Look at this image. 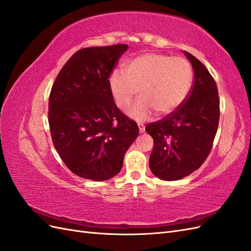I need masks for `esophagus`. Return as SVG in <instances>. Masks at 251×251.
<instances>
[{
  "label": "esophagus",
  "instance_id": "1",
  "mask_svg": "<svg viewBox=\"0 0 251 251\" xmlns=\"http://www.w3.org/2000/svg\"><path fill=\"white\" fill-rule=\"evenodd\" d=\"M138 127H139V132L140 133H143L144 131H146V127H144V126L141 125V124H138Z\"/></svg>",
  "mask_w": 251,
  "mask_h": 251
}]
</instances>
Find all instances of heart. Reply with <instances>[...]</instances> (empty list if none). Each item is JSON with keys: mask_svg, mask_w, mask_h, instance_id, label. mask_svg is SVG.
Listing matches in <instances>:
<instances>
[{"mask_svg": "<svg viewBox=\"0 0 251 251\" xmlns=\"http://www.w3.org/2000/svg\"><path fill=\"white\" fill-rule=\"evenodd\" d=\"M126 74L115 70L110 89L117 107L126 108L138 90L141 97L127 110V115L142 121L156 110L169 115L184 102L193 83V70L185 58L160 53H147L130 60Z\"/></svg>", "mask_w": 251, "mask_h": 251, "instance_id": "obj_1", "label": "heart"}]
</instances>
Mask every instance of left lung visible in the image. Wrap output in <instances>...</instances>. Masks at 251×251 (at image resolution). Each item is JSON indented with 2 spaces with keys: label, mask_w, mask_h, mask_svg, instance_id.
<instances>
[{
  "label": "left lung",
  "mask_w": 251,
  "mask_h": 251,
  "mask_svg": "<svg viewBox=\"0 0 251 251\" xmlns=\"http://www.w3.org/2000/svg\"><path fill=\"white\" fill-rule=\"evenodd\" d=\"M183 53L195 73L191 92L176 111L146 126L154 139L151 171L166 181L180 180L200 168L210 153L219 126L216 81L198 58Z\"/></svg>",
  "instance_id": "8db88e82"
}]
</instances>
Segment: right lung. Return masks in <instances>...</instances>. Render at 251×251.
Instances as JSON below:
<instances>
[{
  "label": "right lung",
  "mask_w": 251,
  "mask_h": 251,
  "mask_svg": "<svg viewBox=\"0 0 251 251\" xmlns=\"http://www.w3.org/2000/svg\"><path fill=\"white\" fill-rule=\"evenodd\" d=\"M127 48L119 44L80 49L52 86L48 120L53 146L81 178L103 181L116 176L138 136L137 124L117 108L110 89V75Z\"/></svg>",
  "instance_id": "add662e5"
}]
</instances>
